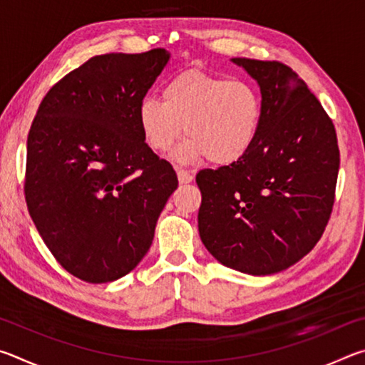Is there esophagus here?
Wrapping results in <instances>:
<instances>
[{
  "label": "esophagus",
  "mask_w": 365,
  "mask_h": 365,
  "mask_svg": "<svg viewBox=\"0 0 365 365\" xmlns=\"http://www.w3.org/2000/svg\"><path fill=\"white\" fill-rule=\"evenodd\" d=\"M177 177L180 183H190V182H193V178H195L191 172L183 170V169H177Z\"/></svg>",
  "instance_id": "obj_1"
}]
</instances>
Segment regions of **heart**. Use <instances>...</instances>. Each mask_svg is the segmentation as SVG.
<instances>
[{
	"mask_svg": "<svg viewBox=\"0 0 365 365\" xmlns=\"http://www.w3.org/2000/svg\"><path fill=\"white\" fill-rule=\"evenodd\" d=\"M262 120L259 91L245 80L187 71L169 80L163 101L148 96L138 106L141 137L151 150L168 153L183 132L178 160L205 158L215 165L242 159L255 145Z\"/></svg>",
	"mask_w": 365,
	"mask_h": 365,
	"instance_id": "heart-1",
	"label": "heart"
}]
</instances>
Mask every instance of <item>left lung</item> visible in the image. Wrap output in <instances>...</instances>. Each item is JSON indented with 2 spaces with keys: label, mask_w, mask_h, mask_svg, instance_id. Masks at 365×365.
I'll return each mask as SVG.
<instances>
[{
  "label": "left lung",
  "mask_w": 365,
  "mask_h": 365,
  "mask_svg": "<svg viewBox=\"0 0 365 365\" xmlns=\"http://www.w3.org/2000/svg\"><path fill=\"white\" fill-rule=\"evenodd\" d=\"M261 90L255 145L237 163L196 175L197 228L220 264L250 275L292 267L322 237L339 169L336 133L307 85L275 61L233 58Z\"/></svg>",
  "instance_id": "1"
}]
</instances>
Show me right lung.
Returning <instances> with one entry per match:
<instances>
[{
  "label": "right lung",
  "mask_w": 365,
  "mask_h": 365,
  "mask_svg": "<svg viewBox=\"0 0 365 365\" xmlns=\"http://www.w3.org/2000/svg\"><path fill=\"white\" fill-rule=\"evenodd\" d=\"M164 48L101 54L43 98L27 138L26 201L43 242L88 283L127 275L150 250L177 174L145 143L138 106Z\"/></svg>",
  "instance_id": "obj_1"
}]
</instances>
